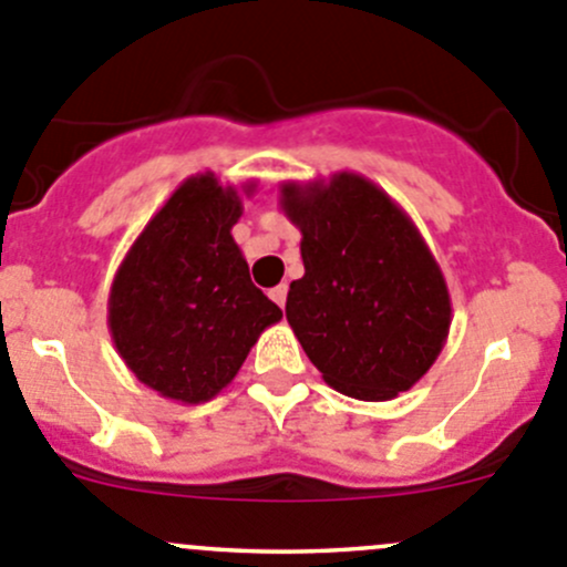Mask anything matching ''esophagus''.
<instances>
[{"label":"esophagus","instance_id":"1","mask_svg":"<svg viewBox=\"0 0 567 567\" xmlns=\"http://www.w3.org/2000/svg\"><path fill=\"white\" fill-rule=\"evenodd\" d=\"M268 296H271V299H274V305L285 307V301H288V285H277V288H274Z\"/></svg>","mask_w":567,"mask_h":567}]
</instances>
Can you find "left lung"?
Returning <instances> with one entry per match:
<instances>
[{"label":"left lung","instance_id":"8db88e82","mask_svg":"<svg viewBox=\"0 0 567 567\" xmlns=\"http://www.w3.org/2000/svg\"><path fill=\"white\" fill-rule=\"evenodd\" d=\"M279 208L305 260L285 316L326 384L357 400L411 390L447 342L453 305L409 214L357 173L285 181Z\"/></svg>","mask_w":567,"mask_h":567}]
</instances>
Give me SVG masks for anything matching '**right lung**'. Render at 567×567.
<instances>
[{"instance_id": "add662e5", "label": "right lung", "mask_w": 567, "mask_h": 567, "mask_svg": "<svg viewBox=\"0 0 567 567\" xmlns=\"http://www.w3.org/2000/svg\"><path fill=\"white\" fill-rule=\"evenodd\" d=\"M241 192H255L244 183ZM214 173L186 177L125 251L109 290V331L131 373L197 405L241 370L282 310L255 288L233 238L244 205Z\"/></svg>"}]
</instances>
